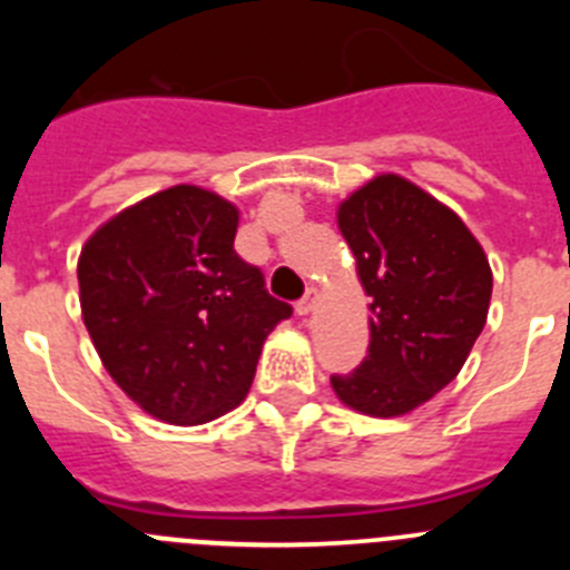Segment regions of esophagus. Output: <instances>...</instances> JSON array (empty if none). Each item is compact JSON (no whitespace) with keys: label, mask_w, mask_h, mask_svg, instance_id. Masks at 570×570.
Listing matches in <instances>:
<instances>
[{"label":"esophagus","mask_w":570,"mask_h":570,"mask_svg":"<svg viewBox=\"0 0 570 570\" xmlns=\"http://www.w3.org/2000/svg\"><path fill=\"white\" fill-rule=\"evenodd\" d=\"M316 305H320V294H316V291L311 288L308 294H305L299 302H296V314H299V316H311L316 311Z\"/></svg>","instance_id":"1"}]
</instances>
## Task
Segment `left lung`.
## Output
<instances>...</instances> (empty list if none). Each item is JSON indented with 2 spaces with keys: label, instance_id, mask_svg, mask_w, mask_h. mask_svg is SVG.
I'll use <instances>...</instances> for the list:
<instances>
[{
  "label": "left lung",
  "instance_id": "left-lung-1",
  "mask_svg": "<svg viewBox=\"0 0 570 570\" xmlns=\"http://www.w3.org/2000/svg\"><path fill=\"white\" fill-rule=\"evenodd\" d=\"M336 223L371 296V345L331 387L365 416L411 414L460 374L485 328L488 256L454 210L396 174L354 190Z\"/></svg>",
  "mask_w": 570,
  "mask_h": 570
}]
</instances>
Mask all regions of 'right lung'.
<instances>
[{"label":"right lung","mask_w":570,"mask_h":570,"mask_svg":"<svg viewBox=\"0 0 570 570\" xmlns=\"http://www.w3.org/2000/svg\"><path fill=\"white\" fill-rule=\"evenodd\" d=\"M239 208L174 185L99 225L79 254V305L110 380L168 425H205L250 391L291 305L234 250Z\"/></svg>","instance_id":"right-lung-1"}]
</instances>
